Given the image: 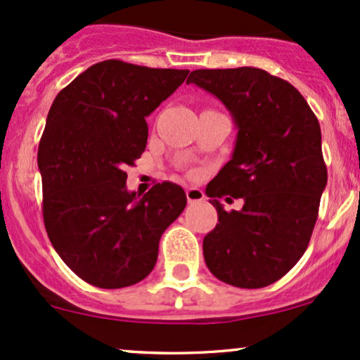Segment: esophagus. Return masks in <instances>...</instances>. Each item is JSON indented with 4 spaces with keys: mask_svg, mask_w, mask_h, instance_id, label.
I'll use <instances>...</instances> for the list:
<instances>
[{
    "mask_svg": "<svg viewBox=\"0 0 360 360\" xmlns=\"http://www.w3.org/2000/svg\"><path fill=\"white\" fill-rule=\"evenodd\" d=\"M186 198H188L189 205L200 203V201L205 200V193L198 188H188L186 189Z\"/></svg>",
    "mask_w": 360,
    "mask_h": 360,
    "instance_id": "1",
    "label": "esophagus"
}]
</instances>
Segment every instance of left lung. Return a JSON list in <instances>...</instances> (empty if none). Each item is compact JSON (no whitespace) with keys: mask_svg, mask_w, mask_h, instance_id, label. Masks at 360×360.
I'll return each mask as SVG.
<instances>
[{"mask_svg":"<svg viewBox=\"0 0 360 360\" xmlns=\"http://www.w3.org/2000/svg\"><path fill=\"white\" fill-rule=\"evenodd\" d=\"M217 96L237 127L232 159L206 186L218 212L203 255L214 278L264 288L292 269L307 250L326 186L320 123L288 81L257 68L198 69L188 77ZM244 205L225 212L217 198Z\"/></svg>","mask_w":360,"mask_h":360,"instance_id":"left-lung-1","label":"left lung"}]
</instances>
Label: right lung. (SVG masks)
<instances>
[{
    "label": "right lung",
    "instance_id": "add662e5",
    "mask_svg": "<svg viewBox=\"0 0 360 360\" xmlns=\"http://www.w3.org/2000/svg\"><path fill=\"white\" fill-rule=\"evenodd\" d=\"M123 60L91 65L53 100L39 146L44 223L53 249L81 279L117 289L154 269L164 230L183 213L174 183L140 194L127 166L146 150V118L188 77Z\"/></svg>",
    "mask_w": 360,
    "mask_h": 360
}]
</instances>
